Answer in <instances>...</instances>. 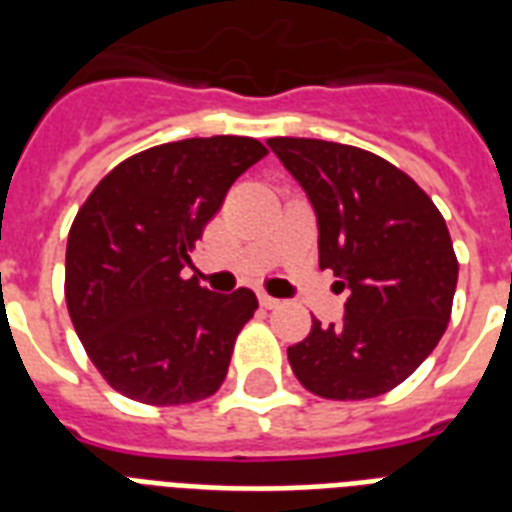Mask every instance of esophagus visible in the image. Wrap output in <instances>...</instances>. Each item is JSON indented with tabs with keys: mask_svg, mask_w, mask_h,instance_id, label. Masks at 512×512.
I'll return each mask as SVG.
<instances>
[{
	"mask_svg": "<svg viewBox=\"0 0 512 512\" xmlns=\"http://www.w3.org/2000/svg\"><path fill=\"white\" fill-rule=\"evenodd\" d=\"M257 300H260V305H263V308H268V311H271V308H279L281 305L276 297L265 295V292H260V295H257Z\"/></svg>",
	"mask_w": 512,
	"mask_h": 512,
	"instance_id": "34e87169",
	"label": "esophagus"
}]
</instances>
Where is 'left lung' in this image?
I'll use <instances>...</instances> for the list:
<instances>
[{"instance_id": "obj_1", "label": "left lung", "mask_w": 512, "mask_h": 512, "mask_svg": "<svg viewBox=\"0 0 512 512\" xmlns=\"http://www.w3.org/2000/svg\"><path fill=\"white\" fill-rule=\"evenodd\" d=\"M319 220V265L348 289L342 324L287 348L305 390L335 401L388 393L433 353L452 316L457 255L444 217L412 177L364 148L271 138Z\"/></svg>"}]
</instances>
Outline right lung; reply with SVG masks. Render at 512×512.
I'll return each mask as SVG.
<instances>
[{
	"mask_svg": "<svg viewBox=\"0 0 512 512\" xmlns=\"http://www.w3.org/2000/svg\"><path fill=\"white\" fill-rule=\"evenodd\" d=\"M255 138L164 143L124 159L76 212L66 247L68 316L103 380L154 406L193 404L223 385L233 342L257 311L252 289L215 295L183 279L191 252Z\"/></svg>",
	"mask_w": 512,
	"mask_h": 512,
	"instance_id": "right-lung-1",
	"label": "right lung"
}]
</instances>
